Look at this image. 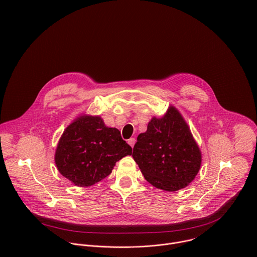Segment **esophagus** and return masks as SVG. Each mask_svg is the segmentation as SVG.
I'll return each instance as SVG.
<instances>
[{
	"label": "esophagus",
	"mask_w": 257,
	"mask_h": 257,
	"mask_svg": "<svg viewBox=\"0 0 257 257\" xmlns=\"http://www.w3.org/2000/svg\"><path fill=\"white\" fill-rule=\"evenodd\" d=\"M128 144L131 146V148H133L134 144H135V138H130V139H128Z\"/></svg>",
	"instance_id": "1"
}]
</instances>
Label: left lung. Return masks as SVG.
Returning <instances> with one entry per match:
<instances>
[{"instance_id": "obj_1", "label": "left lung", "mask_w": 257, "mask_h": 257, "mask_svg": "<svg viewBox=\"0 0 257 257\" xmlns=\"http://www.w3.org/2000/svg\"><path fill=\"white\" fill-rule=\"evenodd\" d=\"M132 157L146 181L166 191L186 187L201 164L198 146L173 106L163 118H154L146 132L138 135Z\"/></svg>"}]
</instances>
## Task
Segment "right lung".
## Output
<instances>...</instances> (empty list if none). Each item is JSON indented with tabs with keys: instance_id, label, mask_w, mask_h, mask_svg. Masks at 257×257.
Returning a JSON list of instances; mask_svg holds the SVG:
<instances>
[{
	"instance_id": "right-lung-1",
	"label": "right lung",
	"mask_w": 257,
	"mask_h": 257,
	"mask_svg": "<svg viewBox=\"0 0 257 257\" xmlns=\"http://www.w3.org/2000/svg\"><path fill=\"white\" fill-rule=\"evenodd\" d=\"M131 154L117 128L106 127L99 117L82 116L64 131L55 162L65 178L86 187L108 176L118 161Z\"/></svg>"
}]
</instances>
